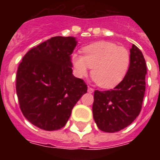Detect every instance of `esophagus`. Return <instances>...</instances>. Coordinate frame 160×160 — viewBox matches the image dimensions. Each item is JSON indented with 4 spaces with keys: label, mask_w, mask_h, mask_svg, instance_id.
Returning a JSON list of instances; mask_svg holds the SVG:
<instances>
[{
    "label": "esophagus",
    "mask_w": 160,
    "mask_h": 160,
    "mask_svg": "<svg viewBox=\"0 0 160 160\" xmlns=\"http://www.w3.org/2000/svg\"><path fill=\"white\" fill-rule=\"evenodd\" d=\"M88 92L89 93H93L94 92V89L91 87H90V86H88Z\"/></svg>",
    "instance_id": "1"
}]
</instances>
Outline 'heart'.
Here are the masks:
<instances>
[{
    "mask_svg": "<svg viewBox=\"0 0 160 160\" xmlns=\"http://www.w3.org/2000/svg\"><path fill=\"white\" fill-rule=\"evenodd\" d=\"M84 56L71 55L76 76L86 77L92 68L93 79L100 87L109 89L124 80L130 66V54L126 48L109 41H98L84 47Z\"/></svg>",
    "mask_w": 160,
    "mask_h": 160,
    "instance_id": "1",
    "label": "heart"
}]
</instances>
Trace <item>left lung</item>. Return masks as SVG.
Wrapping results in <instances>:
<instances>
[{
  "instance_id": "8db88e82",
  "label": "left lung",
  "mask_w": 160,
  "mask_h": 160,
  "mask_svg": "<svg viewBox=\"0 0 160 160\" xmlns=\"http://www.w3.org/2000/svg\"><path fill=\"white\" fill-rule=\"evenodd\" d=\"M130 66L124 79L113 90L94 93L93 117L98 128L114 133L126 128L141 111L145 92L147 67L136 46L130 49Z\"/></svg>"
}]
</instances>
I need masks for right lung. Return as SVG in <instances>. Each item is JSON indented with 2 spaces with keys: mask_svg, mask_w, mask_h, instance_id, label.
Returning a JSON list of instances; mask_svg holds the SVG:
<instances>
[{
  "mask_svg": "<svg viewBox=\"0 0 160 160\" xmlns=\"http://www.w3.org/2000/svg\"><path fill=\"white\" fill-rule=\"evenodd\" d=\"M77 41L55 36L24 55L16 74V94L22 114L45 130L65 126L87 85L72 74L71 54Z\"/></svg>",
  "mask_w": 160,
  "mask_h": 160,
  "instance_id": "1",
  "label": "right lung"
}]
</instances>
